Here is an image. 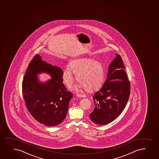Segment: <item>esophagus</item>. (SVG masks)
I'll list each match as a JSON object with an SVG mask.
<instances>
[{"mask_svg": "<svg viewBox=\"0 0 159 159\" xmlns=\"http://www.w3.org/2000/svg\"><path fill=\"white\" fill-rule=\"evenodd\" d=\"M77 96L78 98H84V97H85V95H83V94H77Z\"/></svg>", "mask_w": 159, "mask_h": 159, "instance_id": "34e87169", "label": "esophagus"}]
</instances>
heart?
<instances>
[{
    "label": "heart",
    "mask_w": 159,
    "mask_h": 159,
    "mask_svg": "<svg viewBox=\"0 0 159 159\" xmlns=\"http://www.w3.org/2000/svg\"><path fill=\"white\" fill-rule=\"evenodd\" d=\"M74 75H76L78 85L74 87L77 91L86 89L90 92L98 89L102 86L104 78V69L98 61L88 58L75 59L69 63L63 71V79L68 87L74 81Z\"/></svg>",
    "instance_id": "obj_1"
}]
</instances>
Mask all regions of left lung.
Masks as SVG:
<instances>
[{"instance_id": "left-lung-1", "label": "left lung", "mask_w": 159, "mask_h": 159, "mask_svg": "<svg viewBox=\"0 0 159 159\" xmlns=\"http://www.w3.org/2000/svg\"><path fill=\"white\" fill-rule=\"evenodd\" d=\"M116 55L109 67L106 81L93 97L94 108L89 118L98 125L107 124L115 120L123 111L129 98L130 82L122 58Z\"/></svg>"}]
</instances>
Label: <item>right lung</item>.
<instances>
[{
    "label": "right lung",
    "mask_w": 159,
    "mask_h": 159,
    "mask_svg": "<svg viewBox=\"0 0 159 159\" xmlns=\"http://www.w3.org/2000/svg\"><path fill=\"white\" fill-rule=\"evenodd\" d=\"M47 72L52 79L45 83L37 75ZM63 71L42 61L39 55L34 56L28 65L22 81L24 100L28 111L37 122L49 126H56L64 120L72 98L63 83Z\"/></svg>",
    "instance_id": "add662e5"
}]
</instances>
